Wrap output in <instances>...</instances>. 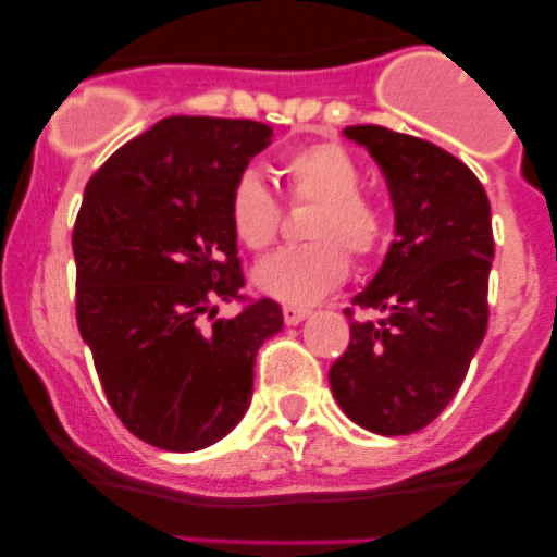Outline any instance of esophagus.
Returning a JSON list of instances; mask_svg holds the SVG:
<instances>
[{
    "label": "esophagus",
    "mask_w": 557,
    "mask_h": 557,
    "mask_svg": "<svg viewBox=\"0 0 557 557\" xmlns=\"http://www.w3.org/2000/svg\"><path fill=\"white\" fill-rule=\"evenodd\" d=\"M283 318L288 325H299L301 320L310 318V310L307 307H283Z\"/></svg>",
    "instance_id": "1"
}]
</instances>
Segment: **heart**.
Wrapping results in <instances>:
<instances>
[{"mask_svg":"<svg viewBox=\"0 0 557 557\" xmlns=\"http://www.w3.org/2000/svg\"><path fill=\"white\" fill-rule=\"evenodd\" d=\"M294 201H314L312 245L283 247L252 269V285L288 307H310L347 277V253L367 258L385 237L380 207L361 190V170L345 148L334 143L307 145L285 156L277 166ZM228 218L237 239L250 250H263L277 237L283 210L277 196L256 170L234 180Z\"/></svg>","mask_w":557,"mask_h":557,"instance_id":"obj_1","label":"heart"}]
</instances>
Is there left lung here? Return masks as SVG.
<instances>
[{"mask_svg": "<svg viewBox=\"0 0 557 557\" xmlns=\"http://www.w3.org/2000/svg\"><path fill=\"white\" fill-rule=\"evenodd\" d=\"M345 137L383 170L396 239L352 299L383 318L350 320L331 393L372 434H414L450 404L485 339L491 201L463 161L425 139L385 126H350Z\"/></svg>", "mask_w": 557, "mask_h": 557, "instance_id": "8db88e82", "label": "left lung"}]
</instances>
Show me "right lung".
Masks as SVG:
<instances>
[{
    "label": "right lung",
    "mask_w": 557,
    "mask_h": 557,
    "mask_svg": "<svg viewBox=\"0 0 557 557\" xmlns=\"http://www.w3.org/2000/svg\"><path fill=\"white\" fill-rule=\"evenodd\" d=\"M269 145L267 123L164 117L86 185L77 329L121 423L161 450L223 440L250 407L258 347L283 329L272 299L215 318L245 285L228 196Z\"/></svg>",
    "instance_id": "1"
}]
</instances>
